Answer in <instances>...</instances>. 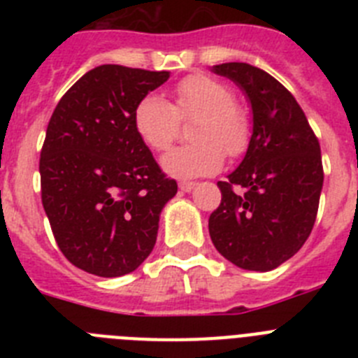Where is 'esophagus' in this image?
I'll use <instances>...</instances> for the list:
<instances>
[{
	"label": "esophagus",
	"instance_id": "1",
	"mask_svg": "<svg viewBox=\"0 0 358 358\" xmlns=\"http://www.w3.org/2000/svg\"><path fill=\"white\" fill-rule=\"evenodd\" d=\"M195 186H197L195 182H179V189H182V192H192Z\"/></svg>",
	"mask_w": 358,
	"mask_h": 358
}]
</instances>
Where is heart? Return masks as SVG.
<instances>
[{
	"label": "heart",
	"mask_w": 358,
	"mask_h": 358,
	"mask_svg": "<svg viewBox=\"0 0 358 358\" xmlns=\"http://www.w3.org/2000/svg\"><path fill=\"white\" fill-rule=\"evenodd\" d=\"M181 120H197L194 145L164 154L161 166L177 179H195L220 170L224 152L240 156L249 145L251 125L235 103L233 91L208 75H189L173 90V103L161 94H147L134 109V127L152 150H166L177 138Z\"/></svg>",
	"instance_id": "b5f03b06"
}]
</instances>
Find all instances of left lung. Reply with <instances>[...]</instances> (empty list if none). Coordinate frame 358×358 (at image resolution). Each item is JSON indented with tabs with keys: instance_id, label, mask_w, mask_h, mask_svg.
Listing matches in <instances>:
<instances>
[{
	"instance_id": "1",
	"label": "left lung",
	"mask_w": 358,
	"mask_h": 358,
	"mask_svg": "<svg viewBox=\"0 0 358 358\" xmlns=\"http://www.w3.org/2000/svg\"><path fill=\"white\" fill-rule=\"evenodd\" d=\"M211 71L235 82L252 113L248 152L227 181H218L222 202L210 215L211 242L236 267L267 273L312 233L324 179L321 147L296 98L267 71L245 62Z\"/></svg>"
}]
</instances>
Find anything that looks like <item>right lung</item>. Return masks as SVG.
Wrapping results in <instances>:
<instances>
[{"mask_svg":"<svg viewBox=\"0 0 358 358\" xmlns=\"http://www.w3.org/2000/svg\"><path fill=\"white\" fill-rule=\"evenodd\" d=\"M169 78V71L96 66L50 118L39 161L43 206L62 255L85 273L129 274L156 245L177 182L136 132L134 109Z\"/></svg>","mask_w":358,"mask_h":358,"instance_id":"right-lung-1","label":"right lung"}]
</instances>
